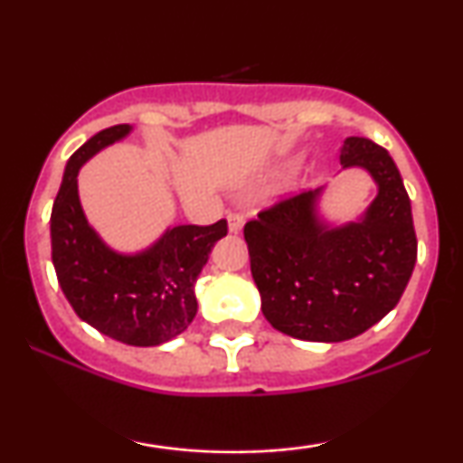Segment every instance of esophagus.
<instances>
[{
  "mask_svg": "<svg viewBox=\"0 0 463 463\" xmlns=\"http://www.w3.org/2000/svg\"><path fill=\"white\" fill-rule=\"evenodd\" d=\"M243 222H246V217H243V213H239V211H232V213H228V228H231V232L241 231Z\"/></svg>",
  "mask_w": 463,
  "mask_h": 463,
  "instance_id": "1",
  "label": "esophagus"
}]
</instances>
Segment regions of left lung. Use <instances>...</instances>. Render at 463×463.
Masks as SVG:
<instances>
[{"label": "left lung", "mask_w": 463, "mask_h": 463, "mask_svg": "<svg viewBox=\"0 0 463 463\" xmlns=\"http://www.w3.org/2000/svg\"><path fill=\"white\" fill-rule=\"evenodd\" d=\"M339 161L368 169L379 184L364 220L326 228L316 189L279 200L243 226L265 320L307 342H344L383 320L418 257L411 202L385 147L348 137Z\"/></svg>", "instance_id": "left-lung-1"}]
</instances>
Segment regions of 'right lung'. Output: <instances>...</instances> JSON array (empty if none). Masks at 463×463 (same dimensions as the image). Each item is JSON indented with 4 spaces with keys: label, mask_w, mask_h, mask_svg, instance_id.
I'll return each mask as SVG.
<instances>
[{
    "label": "right lung",
    "mask_w": 463,
    "mask_h": 463,
    "mask_svg": "<svg viewBox=\"0 0 463 463\" xmlns=\"http://www.w3.org/2000/svg\"><path fill=\"white\" fill-rule=\"evenodd\" d=\"M128 132V124L110 126L69 158L52 209V261L80 320L128 346H158L195 317L194 285L228 224L220 220L169 228L152 248L132 257L106 248L80 206L78 172L95 152Z\"/></svg>",
    "instance_id": "1"
}]
</instances>
